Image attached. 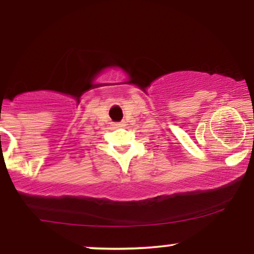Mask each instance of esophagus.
Here are the masks:
<instances>
[{
	"label": "esophagus",
	"instance_id": "34e87169",
	"mask_svg": "<svg viewBox=\"0 0 254 254\" xmlns=\"http://www.w3.org/2000/svg\"><path fill=\"white\" fill-rule=\"evenodd\" d=\"M125 125V123H116V124H113V127H124Z\"/></svg>",
	"mask_w": 254,
	"mask_h": 254
}]
</instances>
